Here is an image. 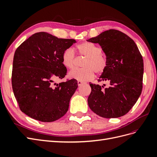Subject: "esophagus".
Returning <instances> with one entry per match:
<instances>
[{
	"mask_svg": "<svg viewBox=\"0 0 157 157\" xmlns=\"http://www.w3.org/2000/svg\"><path fill=\"white\" fill-rule=\"evenodd\" d=\"M77 83H78V86H81V85L83 84V82H82V81H78Z\"/></svg>",
	"mask_w": 157,
	"mask_h": 157,
	"instance_id": "obj_1",
	"label": "esophagus"
}]
</instances>
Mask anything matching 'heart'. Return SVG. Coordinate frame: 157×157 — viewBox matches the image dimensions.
Listing matches in <instances>:
<instances>
[{"instance_id": "b5f03b06", "label": "heart", "mask_w": 157, "mask_h": 157, "mask_svg": "<svg viewBox=\"0 0 157 157\" xmlns=\"http://www.w3.org/2000/svg\"><path fill=\"white\" fill-rule=\"evenodd\" d=\"M77 48L80 55L86 57L82 69H74L69 73V77L78 81H88L97 74L103 73L106 68L107 61L101 55L102 50L99 46L89 42L78 44ZM63 64L68 69H73L75 63V54L72 48L64 50L62 54Z\"/></svg>"}]
</instances>
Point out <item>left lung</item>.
Segmentation results:
<instances>
[{
    "mask_svg": "<svg viewBox=\"0 0 157 157\" xmlns=\"http://www.w3.org/2000/svg\"><path fill=\"white\" fill-rule=\"evenodd\" d=\"M98 43L106 56V68L98 82L107 88L90 83L88 98L91 110L103 118H118L129 111L143 88L144 60L135 42L120 31L110 29L87 40Z\"/></svg>",
    "mask_w": 157,
    "mask_h": 157,
    "instance_id": "left-lung-1",
    "label": "left lung"
}]
</instances>
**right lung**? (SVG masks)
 Instances as JSON below:
<instances>
[{
    "label": "right lung",
    "instance_id": "1",
    "mask_svg": "<svg viewBox=\"0 0 157 157\" xmlns=\"http://www.w3.org/2000/svg\"><path fill=\"white\" fill-rule=\"evenodd\" d=\"M75 42L74 39H58L48 33L39 32L16 49L12 89L20 110L25 115L50 122L67 112L70 99L78 87L77 80L71 79L59 84H54V80L62 79L67 74L62 54Z\"/></svg>",
    "mask_w": 157,
    "mask_h": 157
}]
</instances>
